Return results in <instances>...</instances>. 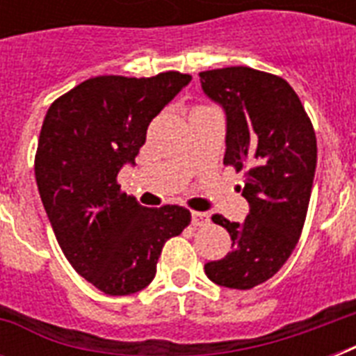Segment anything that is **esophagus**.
Returning <instances> with one entry per match:
<instances>
[{"label": "esophagus", "mask_w": 356, "mask_h": 356, "mask_svg": "<svg viewBox=\"0 0 356 356\" xmlns=\"http://www.w3.org/2000/svg\"><path fill=\"white\" fill-rule=\"evenodd\" d=\"M207 222H209V214L207 212H192V223H194L195 227H201Z\"/></svg>", "instance_id": "esophagus-1"}]
</instances>
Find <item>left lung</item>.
<instances>
[{"label":"left lung","mask_w":356,"mask_h":356,"mask_svg":"<svg viewBox=\"0 0 356 356\" xmlns=\"http://www.w3.org/2000/svg\"><path fill=\"white\" fill-rule=\"evenodd\" d=\"M201 86L227 114L225 166L243 172L249 214L240 225L214 214L233 249L205 264L220 286L249 290L275 275L303 231L314 183L318 145L301 99L279 75L248 68L201 72Z\"/></svg>","instance_id":"obj_1"}]
</instances>
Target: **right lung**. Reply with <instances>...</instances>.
<instances>
[{
	"label": "right lung",
	"instance_id": "obj_1",
	"mask_svg": "<svg viewBox=\"0 0 356 356\" xmlns=\"http://www.w3.org/2000/svg\"><path fill=\"white\" fill-rule=\"evenodd\" d=\"M190 81L181 72L92 77L57 97L42 123L35 175L53 233L74 270L108 296L147 286L166 240L190 225L188 209H147L118 183L151 120Z\"/></svg>",
	"mask_w": 356,
	"mask_h": 356
}]
</instances>
